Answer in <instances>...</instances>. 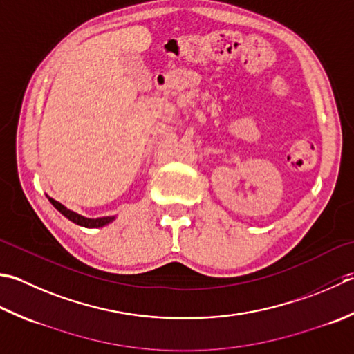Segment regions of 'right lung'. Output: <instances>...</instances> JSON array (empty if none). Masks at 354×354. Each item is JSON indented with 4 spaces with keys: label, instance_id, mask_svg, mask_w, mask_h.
Instances as JSON below:
<instances>
[{
    "label": "right lung",
    "instance_id": "obj_1",
    "mask_svg": "<svg viewBox=\"0 0 354 354\" xmlns=\"http://www.w3.org/2000/svg\"><path fill=\"white\" fill-rule=\"evenodd\" d=\"M47 199L50 201V204L57 209L62 216H66L68 221H72L73 224L76 225H81V227H86V228H100V227H106L109 225L110 223H113V221L116 219V216H102V218H86L82 216V214L76 213L71 209H67L66 205H62L61 203H58V201H55L53 198H50L48 195H46Z\"/></svg>",
    "mask_w": 354,
    "mask_h": 354
}]
</instances>
